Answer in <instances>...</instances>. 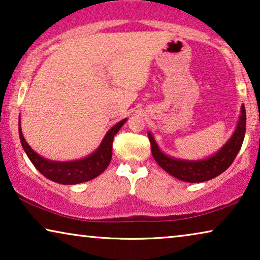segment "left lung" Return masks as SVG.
I'll list each match as a JSON object with an SVG mask.
<instances>
[{"label":"left lung","instance_id":"left-lung-1","mask_svg":"<svg viewBox=\"0 0 260 260\" xmlns=\"http://www.w3.org/2000/svg\"><path fill=\"white\" fill-rule=\"evenodd\" d=\"M245 131H246V111L245 106L241 105V115L232 137L211 157L199 159V161L170 157L162 152L150 133H148V137L151 144L152 157L162 169L181 181L199 183L214 179L232 165L244 142Z\"/></svg>","mask_w":260,"mask_h":260}]
</instances>
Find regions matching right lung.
Masks as SVG:
<instances>
[{
	"label": "right lung",
	"instance_id": "obj_1",
	"mask_svg": "<svg viewBox=\"0 0 260 260\" xmlns=\"http://www.w3.org/2000/svg\"><path fill=\"white\" fill-rule=\"evenodd\" d=\"M125 122L126 118L112 126L106 133L104 140L102 141L97 150L88 155L87 157L69 162L51 161V159L44 158L40 155H38L24 140L22 131H21V125L19 126V135L21 144H22V148L26 151L27 156L42 175L56 183L77 184L94 179L108 168L112 157L113 137Z\"/></svg>",
	"mask_w": 260,
	"mask_h": 260
}]
</instances>
